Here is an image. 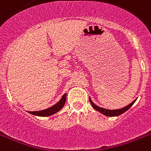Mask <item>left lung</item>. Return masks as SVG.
I'll return each mask as SVG.
<instances>
[{
	"mask_svg": "<svg viewBox=\"0 0 151 151\" xmlns=\"http://www.w3.org/2000/svg\"><path fill=\"white\" fill-rule=\"evenodd\" d=\"M89 101H90V103L91 104L92 107L94 108L95 110H97V111L100 112V113L104 114V115L106 116H116L121 115V114H122L123 113H125V111H127L129 108L134 104V103L135 102L136 100H134V101H132L131 104H129V105H127V106H125V107L121 108V109H118V110H107V109L100 107V106H97V105L91 101L90 97H89Z\"/></svg>",
	"mask_w": 151,
	"mask_h": 151,
	"instance_id": "8db88e82",
	"label": "left lung"
}]
</instances>
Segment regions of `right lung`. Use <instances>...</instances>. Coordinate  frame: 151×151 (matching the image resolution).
I'll return each instance as SVG.
<instances>
[{
    "label": "right lung",
    "mask_w": 151,
    "mask_h": 151,
    "mask_svg": "<svg viewBox=\"0 0 151 151\" xmlns=\"http://www.w3.org/2000/svg\"><path fill=\"white\" fill-rule=\"evenodd\" d=\"M66 93L63 95L61 97V99L58 102L54 104V106H52L51 107H49L47 109H45L43 110H40V111H32V112H28V113L32 114L35 116H50L54 115V113H57L58 111L63 107L65 103H66Z\"/></svg>",
    "instance_id": "1"
}]
</instances>
